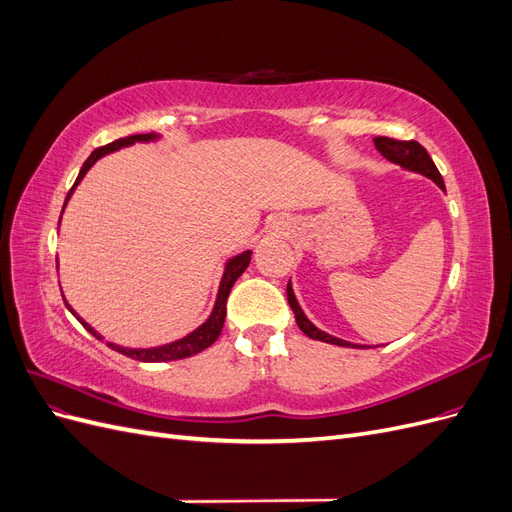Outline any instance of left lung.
Masks as SVG:
<instances>
[{"instance_id": "8db88e82", "label": "left lung", "mask_w": 512, "mask_h": 512, "mask_svg": "<svg viewBox=\"0 0 512 512\" xmlns=\"http://www.w3.org/2000/svg\"><path fill=\"white\" fill-rule=\"evenodd\" d=\"M374 145L376 149L382 153V156L393 162V164H399L404 170H410V173H418L423 175L427 179H431L433 183L438 185V188L442 192H446L444 188V179L442 175L438 173L436 164H433V160L429 158V153L423 145H418L416 141H395V138H386V136H376L374 138ZM286 294H288V303H290V309L294 312V320H297L299 329L312 339H318V342H324V344H333V346H344V348H367V346H361V344H352V342H346V339H339L335 335H329L327 331H320L316 324L309 320L305 316V312L301 309L297 297H294V290H292V284L288 282V288H286Z\"/></svg>"}]
</instances>
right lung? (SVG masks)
Listing matches in <instances>:
<instances>
[{
  "label": "right lung",
  "mask_w": 512,
  "mask_h": 512,
  "mask_svg": "<svg viewBox=\"0 0 512 512\" xmlns=\"http://www.w3.org/2000/svg\"><path fill=\"white\" fill-rule=\"evenodd\" d=\"M160 138H162V136L156 134V132H151V134H132V136H126V138H119V141H113L111 145H104V147L96 149V151L91 153V156L85 160L79 177H76V181H74V185H72V190H70L68 196H66L64 209H66V205H68L70 196L74 194L76 185H79V183L83 181V177L89 173V168L94 166L100 158L108 156V153H113V151H119V149H123V147H132L134 143H156V141H160ZM61 213H64V211H61ZM59 222H61V218H59ZM250 260H252V250H245V252H241V254H237V256H232V258L226 260L222 280H220V288H218V297H215L211 314H209V318H207L203 324H200V327H196L192 333H188V335L181 337V339H175V342H170V344L151 346V348H128V346H119V344H113V342H106L108 348H113L115 352H121V354L130 356V359L143 361V363L179 361V359H188V356H194V354H198V352H203L205 348H209V346L215 342V339L220 337L222 327H224V320H226V299H228V292H230L232 284H235V282L239 280L241 273L247 269V265H250ZM64 303H66V307L72 312V316H74L76 320H79L91 335H94L96 339H102V335H100L94 327H91V324H87L79 314L74 312V309L70 307V303H68L66 299H64Z\"/></svg>",
  "instance_id": "obj_1"
}]
</instances>
